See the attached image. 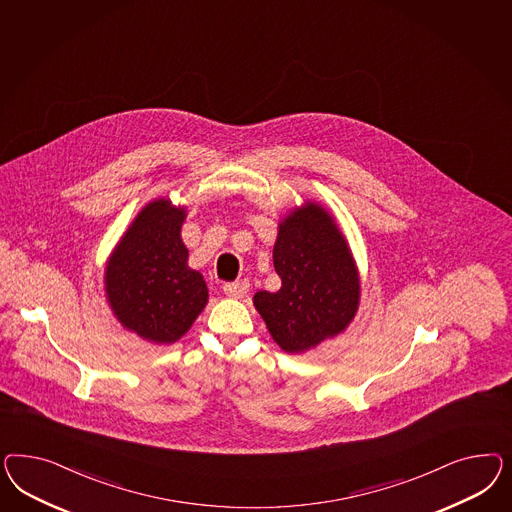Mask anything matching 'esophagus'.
<instances>
[{"label":"esophagus","mask_w":512,"mask_h":512,"mask_svg":"<svg viewBox=\"0 0 512 512\" xmlns=\"http://www.w3.org/2000/svg\"><path fill=\"white\" fill-rule=\"evenodd\" d=\"M223 291H225V295L229 296V298H244V296L248 295L249 283L246 279L225 283Z\"/></svg>","instance_id":"esophagus-1"}]
</instances>
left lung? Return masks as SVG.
<instances>
[{"label":"left lung","mask_w":512,"mask_h":512,"mask_svg":"<svg viewBox=\"0 0 512 512\" xmlns=\"http://www.w3.org/2000/svg\"><path fill=\"white\" fill-rule=\"evenodd\" d=\"M274 268L281 289L255 293L253 306L285 353H306L351 325L360 304L357 263L323 204L306 201L281 217Z\"/></svg>","instance_id":"8db88e82"}]
</instances>
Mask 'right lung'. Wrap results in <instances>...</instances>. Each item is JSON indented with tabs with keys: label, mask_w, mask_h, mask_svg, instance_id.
<instances>
[{
	"label": "right lung",
	"mask_w": 512,
	"mask_h": 512,
	"mask_svg": "<svg viewBox=\"0 0 512 512\" xmlns=\"http://www.w3.org/2000/svg\"><path fill=\"white\" fill-rule=\"evenodd\" d=\"M186 217V206L171 199L148 202L105 266V296L114 317L155 345L180 340L208 304L206 281L187 264Z\"/></svg>",
	"instance_id": "right-lung-1"
}]
</instances>
